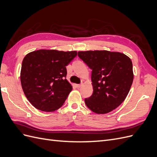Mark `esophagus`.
I'll list each match as a JSON object with an SVG mask.
<instances>
[{"label": "esophagus", "instance_id": "34e87169", "mask_svg": "<svg viewBox=\"0 0 157 157\" xmlns=\"http://www.w3.org/2000/svg\"><path fill=\"white\" fill-rule=\"evenodd\" d=\"M82 84H77V87L78 88H80V87H81L82 86Z\"/></svg>", "mask_w": 157, "mask_h": 157}]
</instances>
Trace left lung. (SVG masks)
<instances>
[{
  "instance_id": "1",
  "label": "left lung",
  "mask_w": 157,
  "mask_h": 157,
  "mask_svg": "<svg viewBox=\"0 0 157 157\" xmlns=\"http://www.w3.org/2000/svg\"><path fill=\"white\" fill-rule=\"evenodd\" d=\"M78 56L92 70L94 92L84 99L86 106L97 114L115 109L124 101L134 79L129 57L107 50L80 51Z\"/></svg>"
}]
</instances>
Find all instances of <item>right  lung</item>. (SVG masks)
<instances>
[{"mask_svg": "<svg viewBox=\"0 0 157 157\" xmlns=\"http://www.w3.org/2000/svg\"><path fill=\"white\" fill-rule=\"evenodd\" d=\"M77 55V51L39 50L25 56L20 80L32 105L42 111L53 112L63 105L73 89L66 79V66Z\"/></svg>", "mask_w": 157, "mask_h": 157, "instance_id": "1", "label": "right lung"}]
</instances>
